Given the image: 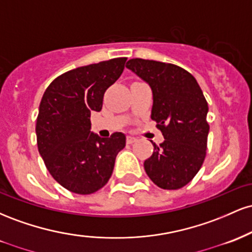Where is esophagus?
<instances>
[{
	"mask_svg": "<svg viewBox=\"0 0 252 252\" xmlns=\"http://www.w3.org/2000/svg\"><path fill=\"white\" fill-rule=\"evenodd\" d=\"M134 142H136V138L134 137V136H126V143L131 144Z\"/></svg>",
	"mask_w": 252,
	"mask_h": 252,
	"instance_id": "esophagus-1",
	"label": "esophagus"
}]
</instances>
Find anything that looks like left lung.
<instances>
[{
  "label": "left lung",
  "mask_w": 252,
  "mask_h": 252,
  "mask_svg": "<svg viewBox=\"0 0 252 252\" xmlns=\"http://www.w3.org/2000/svg\"><path fill=\"white\" fill-rule=\"evenodd\" d=\"M126 68L153 92L152 117L164 141L154 146L144 170L156 186L179 189L194 178L206 156L209 105L195 78L180 66L155 60L130 59Z\"/></svg>",
  "instance_id": "1"
}]
</instances>
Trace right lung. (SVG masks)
Masks as SVG:
<instances>
[{"label":"right lung","mask_w":252,"mask_h":252,"mask_svg":"<svg viewBox=\"0 0 252 252\" xmlns=\"http://www.w3.org/2000/svg\"><path fill=\"white\" fill-rule=\"evenodd\" d=\"M126 58L73 68L50 84L36 120L37 149L54 180L77 194H91L109 181L126 135L103 138L91 131L104 92L124 70Z\"/></svg>","instance_id":"obj_1"}]
</instances>
